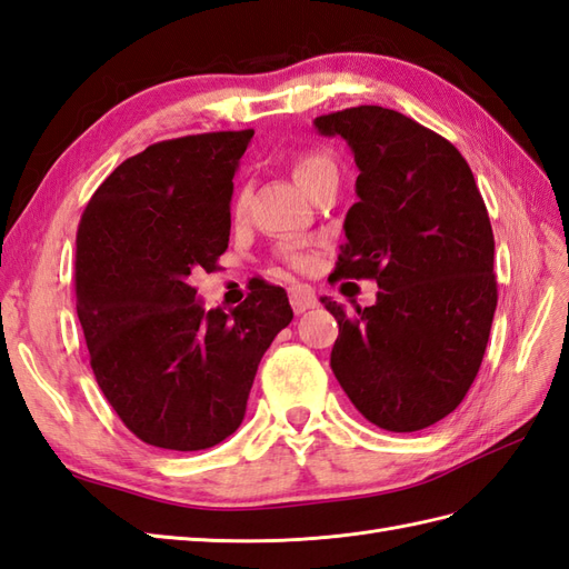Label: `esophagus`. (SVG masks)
I'll list each match as a JSON object with an SVG mask.
<instances>
[{
    "mask_svg": "<svg viewBox=\"0 0 569 569\" xmlns=\"http://www.w3.org/2000/svg\"><path fill=\"white\" fill-rule=\"evenodd\" d=\"M290 305H293L296 315H302V312L317 308L315 290L308 288V286H293V288H290Z\"/></svg>",
    "mask_w": 569,
    "mask_h": 569,
    "instance_id": "obj_1",
    "label": "esophagus"
}]
</instances>
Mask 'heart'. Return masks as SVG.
I'll use <instances>...</instances> for the list:
<instances>
[{"instance_id": "heart-1", "label": "heart", "mask_w": 569, "mask_h": 569, "mask_svg": "<svg viewBox=\"0 0 569 569\" xmlns=\"http://www.w3.org/2000/svg\"><path fill=\"white\" fill-rule=\"evenodd\" d=\"M293 174H296V182H298L302 189H308V187H310L312 182H317L319 178H327V174H337V160H333V158H331L327 151H322V149L305 151V153L296 160ZM244 207H247V199H244V194L240 192L238 199H236V211L242 213ZM283 261H286L288 267H293V269H305V267L310 264V257L305 254V252H300V250H288V252L283 254Z\"/></svg>"}]
</instances>
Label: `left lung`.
<instances>
[{
  "label": "left lung",
  "instance_id": "obj_1",
  "mask_svg": "<svg viewBox=\"0 0 569 569\" xmlns=\"http://www.w3.org/2000/svg\"><path fill=\"white\" fill-rule=\"evenodd\" d=\"M315 127L346 139L360 170L331 279L380 286L353 315L322 298L339 325L331 370L377 428L423 430L457 409L486 353L498 305L488 209L455 146L397 110L358 106Z\"/></svg>",
  "mask_w": 569,
  "mask_h": 569
}]
</instances>
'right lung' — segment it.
<instances>
[{
  "label": "right lung",
  "instance_id": "1",
  "mask_svg": "<svg viewBox=\"0 0 569 569\" xmlns=\"http://www.w3.org/2000/svg\"><path fill=\"white\" fill-rule=\"evenodd\" d=\"M254 129L151 143L86 203L77 315L96 382L141 442L197 451L244 418L261 356L293 319L259 281L236 310H203L192 276L228 250L232 178Z\"/></svg>",
  "mask_w": 569,
  "mask_h": 569
}]
</instances>
